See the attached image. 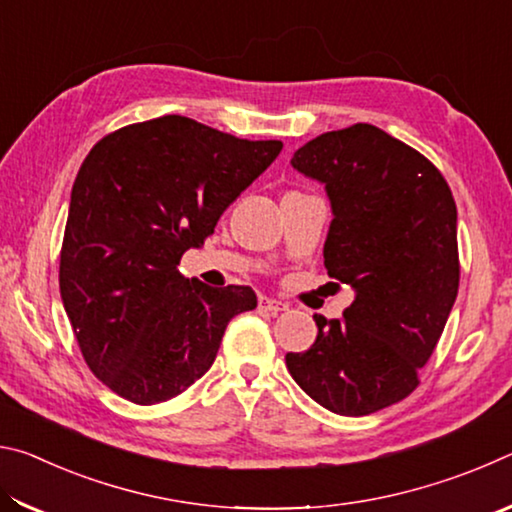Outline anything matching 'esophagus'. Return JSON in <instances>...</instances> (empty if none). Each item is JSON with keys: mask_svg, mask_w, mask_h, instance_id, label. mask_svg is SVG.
Wrapping results in <instances>:
<instances>
[{"mask_svg": "<svg viewBox=\"0 0 512 512\" xmlns=\"http://www.w3.org/2000/svg\"><path fill=\"white\" fill-rule=\"evenodd\" d=\"M259 309L268 311V314H282V311L289 309V305H287V302H282V300L262 296V298H259Z\"/></svg>", "mask_w": 512, "mask_h": 512, "instance_id": "esophagus-1", "label": "esophagus"}]
</instances>
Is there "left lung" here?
Wrapping results in <instances>:
<instances>
[{
    "instance_id": "obj_1",
    "label": "left lung",
    "mask_w": 512,
    "mask_h": 512,
    "mask_svg": "<svg viewBox=\"0 0 512 512\" xmlns=\"http://www.w3.org/2000/svg\"><path fill=\"white\" fill-rule=\"evenodd\" d=\"M291 164L325 185V268L354 300L341 320L314 316V345L287 368L311 400L359 418L411 395L443 334L461 277L456 203L422 153L370 124L318 135Z\"/></svg>"
}]
</instances>
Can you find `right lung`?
<instances>
[{
	"label": "right lung",
	"mask_w": 512,
	"mask_h": 512,
	"mask_svg": "<svg viewBox=\"0 0 512 512\" xmlns=\"http://www.w3.org/2000/svg\"><path fill=\"white\" fill-rule=\"evenodd\" d=\"M280 151L180 115L92 146L72 187L58 282L83 359L110 391L142 406L171 400L210 370L230 318L257 307L250 287H207L178 264Z\"/></svg>",
	"instance_id": "1"
}]
</instances>
